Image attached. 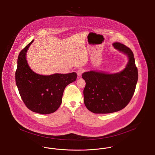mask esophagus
<instances>
[{"instance_id": "obj_1", "label": "esophagus", "mask_w": 155, "mask_h": 155, "mask_svg": "<svg viewBox=\"0 0 155 155\" xmlns=\"http://www.w3.org/2000/svg\"><path fill=\"white\" fill-rule=\"evenodd\" d=\"M83 72H84V70H83V69H82V68L79 69V70L77 71V75H78V77H80L81 75H82V74L83 73Z\"/></svg>"}]
</instances>
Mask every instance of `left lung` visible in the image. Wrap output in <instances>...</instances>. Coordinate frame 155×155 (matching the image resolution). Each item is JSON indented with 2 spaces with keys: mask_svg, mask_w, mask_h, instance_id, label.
<instances>
[{
  "mask_svg": "<svg viewBox=\"0 0 155 155\" xmlns=\"http://www.w3.org/2000/svg\"><path fill=\"white\" fill-rule=\"evenodd\" d=\"M112 45L128 56L129 62L122 71L108 74L90 71L82 75L86 82L84 104L95 114H109L122 110L130 102L136 89L138 70L132 51L120 43Z\"/></svg>",
  "mask_w": 155,
  "mask_h": 155,
  "instance_id": "1",
  "label": "left lung"
}]
</instances>
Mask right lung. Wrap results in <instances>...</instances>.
Returning a JSON list of instances; mask_svg holds the SVG:
<instances>
[{"instance_id": "obj_1", "label": "right lung", "mask_w": 155, "mask_h": 155, "mask_svg": "<svg viewBox=\"0 0 155 155\" xmlns=\"http://www.w3.org/2000/svg\"><path fill=\"white\" fill-rule=\"evenodd\" d=\"M33 40L22 50L18 58L15 82L25 105L31 111L49 114L62 103L64 90L77 78V73L43 75L35 73L26 61V52Z\"/></svg>"}]
</instances>
